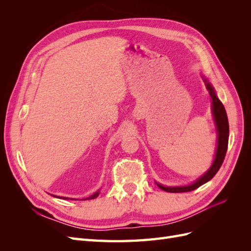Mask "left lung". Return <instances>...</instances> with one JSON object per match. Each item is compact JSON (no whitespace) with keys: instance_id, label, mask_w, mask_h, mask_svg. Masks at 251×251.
Returning <instances> with one entry per match:
<instances>
[{"instance_id":"obj_1","label":"left lung","mask_w":251,"mask_h":251,"mask_svg":"<svg viewBox=\"0 0 251 251\" xmlns=\"http://www.w3.org/2000/svg\"><path fill=\"white\" fill-rule=\"evenodd\" d=\"M206 89L208 90L209 95L212 100V112H214V116L216 120V125L218 127V148L215 161L212 163L209 171L202 176L199 180H197L194 184L188 186H180V187H165L163 185L158 184L157 185L161 189L169 193H186L194 191V189L200 187L202 184L206 183L212 177L215 176L217 172L221 168V165L224 161V158L227 151V147H228V137H229V126H228V119H227V114L225 108L221 100H218L216 93L214 92V89L210 86V83L206 81Z\"/></svg>"}]
</instances>
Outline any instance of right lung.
Returning <instances> with one entry per match:
<instances>
[{"label": "right lung", "instance_id": "add662e5", "mask_svg": "<svg viewBox=\"0 0 251 251\" xmlns=\"http://www.w3.org/2000/svg\"><path fill=\"white\" fill-rule=\"evenodd\" d=\"M100 195V192H96L95 194H93V195H91L90 197H88V198H85L83 200H90V199H95L96 197ZM63 199H68V198H65V197H63Z\"/></svg>", "mask_w": 251, "mask_h": 251}]
</instances>
